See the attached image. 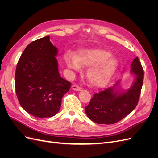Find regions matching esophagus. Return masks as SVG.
I'll use <instances>...</instances> for the list:
<instances>
[{
  "label": "esophagus",
  "instance_id": "esophagus-1",
  "mask_svg": "<svg viewBox=\"0 0 158 158\" xmlns=\"http://www.w3.org/2000/svg\"><path fill=\"white\" fill-rule=\"evenodd\" d=\"M72 89H73L74 91H80L81 90V88L79 87L78 85L74 84V85H72Z\"/></svg>",
  "mask_w": 158,
  "mask_h": 158
}]
</instances>
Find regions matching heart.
I'll use <instances>...</instances> for the list:
<instances>
[{"label": "heart", "mask_w": 158, "mask_h": 158, "mask_svg": "<svg viewBox=\"0 0 158 158\" xmlns=\"http://www.w3.org/2000/svg\"><path fill=\"white\" fill-rule=\"evenodd\" d=\"M111 52L102 49L89 48L80 50L77 56L67 54L65 61L68 67L80 72L82 67H89L86 76L95 87H102L111 79L117 67V61L110 57Z\"/></svg>", "instance_id": "b5f03b06"}]
</instances>
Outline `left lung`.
<instances>
[{"mask_svg":"<svg viewBox=\"0 0 158 158\" xmlns=\"http://www.w3.org/2000/svg\"><path fill=\"white\" fill-rule=\"evenodd\" d=\"M131 73L135 74V79L127 90L119 88L118 80L113 86L94 95L88 106L85 107V112L90 120L98 124L111 125L120 121L135 109L144 80V70L138 57L132 61Z\"/></svg>","mask_w":158,"mask_h":158,"instance_id":"1","label":"left lung"}]
</instances>
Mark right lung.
<instances>
[{
  "label": "right lung",
  "mask_w": 158,
  "mask_h": 158,
  "mask_svg": "<svg viewBox=\"0 0 158 158\" xmlns=\"http://www.w3.org/2000/svg\"><path fill=\"white\" fill-rule=\"evenodd\" d=\"M58 49L47 35L33 41L23 51L15 73L18 99L35 117H51L59 112L71 84L61 78L56 56Z\"/></svg>",
  "instance_id": "obj_1"
}]
</instances>
